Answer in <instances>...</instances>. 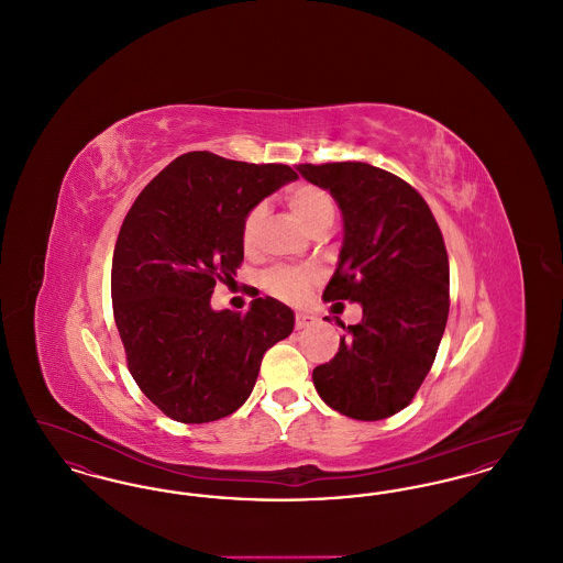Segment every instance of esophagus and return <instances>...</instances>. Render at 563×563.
Returning <instances> with one entry per match:
<instances>
[{"mask_svg": "<svg viewBox=\"0 0 563 563\" xmlns=\"http://www.w3.org/2000/svg\"><path fill=\"white\" fill-rule=\"evenodd\" d=\"M314 324V317L308 312H295V329H306Z\"/></svg>", "mask_w": 563, "mask_h": 563, "instance_id": "1", "label": "esophagus"}]
</instances>
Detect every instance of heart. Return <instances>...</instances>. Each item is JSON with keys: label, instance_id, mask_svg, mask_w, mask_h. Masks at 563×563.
Masks as SVG:
<instances>
[{"label": "heart", "instance_id": "heart-1", "mask_svg": "<svg viewBox=\"0 0 563 563\" xmlns=\"http://www.w3.org/2000/svg\"><path fill=\"white\" fill-rule=\"evenodd\" d=\"M287 205L294 211L295 217L310 230L319 232L331 225L335 207L331 196L312 184H301L287 191ZM266 219V207L257 205L249 213L244 214L242 221V246L246 253H253L257 249L262 225ZM317 276L306 269L287 268L278 266L266 272L264 285L269 294L285 299V301H299L303 295L310 291Z\"/></svg>", "mask_w": 563, "mask_h": 563}]
</instances>
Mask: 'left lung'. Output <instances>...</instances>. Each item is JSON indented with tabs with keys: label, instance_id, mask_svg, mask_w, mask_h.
I'll return each mask as SVG.
<instances>
[{
	"label": "left lung",
	"instance_id": "1",
	"mask_svg": "<svg viewBox=\"0 0 563 563\" xmlns=\"http://www.w3.org/2000/svg\"><path fill=\"white\" fill-rule=\"evenodd\" d=\"M329 189L344 219V242L324 301H356L338 354L312 372L331 409L384 420L416 397L434 363L450 312V262L424 198L401 177L367 162L299 164Z\"/></svg>",
	"mask_w": 563,
	"mask_h": 563
}]
</instances>
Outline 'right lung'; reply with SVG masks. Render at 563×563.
<instances>
[{
	"mask_svg": "<svg viewBox=\"0 0 563 563\" xmlns=\"http://www.w3.org/2000/svg\"><path fill=\"white\" fill-rule=\"evenodd\" d=\"M297 179L287 164H246L209 152L170 162L136 196L111 262V303L129 372L162 413L205 424L249 399L266 350L294 331V310L257 297L213 310L221 280L244 257L242 221Z\"/></svg>",
	"mask_w": 563,
	"mask_h": 563,
	"instance_id": "right-lung-1",
	"label": "right lung"
}]
</instances>
